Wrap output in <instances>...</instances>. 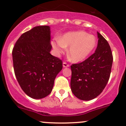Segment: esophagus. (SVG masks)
I'll return each instance as SVG.
<instances>
[{"mask_svg":"<svg viewBox=\"0 0 126 126\" xmlns=\"http://www.w3.org/2000/svg\"><path fill=\"white\" fill-rule=\"evenodd\" d=\"M63 66L64 68H66V67H69V65L66 63V62H63Z\"/></svg>","mask_w":126,"mask_h":126,"instance_id":"esophagus-1","label":"esophagus"}]
</instances>
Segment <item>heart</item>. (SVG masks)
I'll return each instance as SVG.
<instances>
[{
    "mask_svg": "<svg viewBox=\"0 0 126 126\" xmlns=\"http://www.w3.org/2000/svg\"><path fill=\"white\" fill-rule=\"evenodd\" d=\"M96 44L95 36L83 31L66 33L61 38H55L52 41V46L57 55L64 54L67 47H69L68 55L74 62L85 59L94 49Z\"/></svg>",
    "mask_w": 126,
    "mask_h": 126,
    "instance_id": "heart-1",
    "label": "heart"
}]
</instances>
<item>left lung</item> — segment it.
Wrapping results in <instances>:
<instances>
[{
    "label": "left lung",
    "mask_w": 126,
    "mask_h": 126,
    "mask_svg": "<svg viewBox=\"0 0 126 126\" xmlns=\"http://www.w3.org/2000/svg\"><path fill=\"white\" fill-rule=\"evenodd\" d=\"M96 51L83 62L71 66V88L79 99L90 101L105 88L111 73L113 55L107 41L97 32Z\"/></svg>",
    "instance_id": "left-lung-1"
}]
</instances>
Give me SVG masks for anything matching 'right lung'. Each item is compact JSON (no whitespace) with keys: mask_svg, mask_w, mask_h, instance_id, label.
I'll list each match as a JSON object with an SVG mask.
<instances>
[{"mask_svg":"<svg viewBox=\"0 0 126 126\" xmlns=\"http://www.w3.org/2000/svg\"><path fill=\"white\" fill-rule=\"evenodd\" d=\"M51 49L47 25L35 27L24 33L13 49L15 76L24 92L32 98L48 96L63 68L62 60L50 54Z\"/></svg>","mask_w":126,"mask_h":126,"instance_id":"obj_1","label":"right lung"}]
</instances>
